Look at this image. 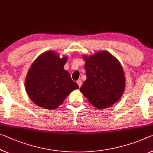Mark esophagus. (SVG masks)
<instances>
[{
    "label": "esophagus",
    "instance_id": "obj_1",
    "mask_svg": "<svg viewBox=\"0 0 153 153\" xmlns=\"http://www.w3.org/2000/svg\"><path fill=\"white\" fill-rule=\"evenodd\" d=\"M76 83H77V84H78V85H79V88H81V85H82V81H81V80H78V81H76Z\"/></svg>",
    "mask_w": 153,
    "mask_h": 153
}]
</instances>
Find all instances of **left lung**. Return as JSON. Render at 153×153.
<instances>
[{
    "label": "left lung",
    "mask_w": 153,
    "mask_h": 153,
    "mask_svg": "<svg viewBox=\"0 0 153 153\" xmlns=\"http://www.w3.org/2000/svg\"><path fill=\"white\" fill-rule=\"evenodd\" d=\"M87 79L80 91L94 107L102 109L120 99L125 89V76L120 63L105 51L83 55Z\"/></svg>",
    "instance_id": "1"
}]
</instances>
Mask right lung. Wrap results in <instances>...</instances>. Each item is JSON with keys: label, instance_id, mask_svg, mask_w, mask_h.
Here are the masks:
<instances>
[{"label": "right lung", "instance_id": "1", "mask_svg": "<svg viewBox=\"0 0 153 153\" xmlns=\"http://www.w3.org/2000/svg\"><path fill=\"white\" fill-rule=\"evenodd\" d=\"M67 59L49 51L33 63L26 77L25 88L30 100L37 106L56 109L72 91L79 88L69 72L63 69Z\"/></svg>", "mask_w": 153, "mask_h": 153}]
</instances>
